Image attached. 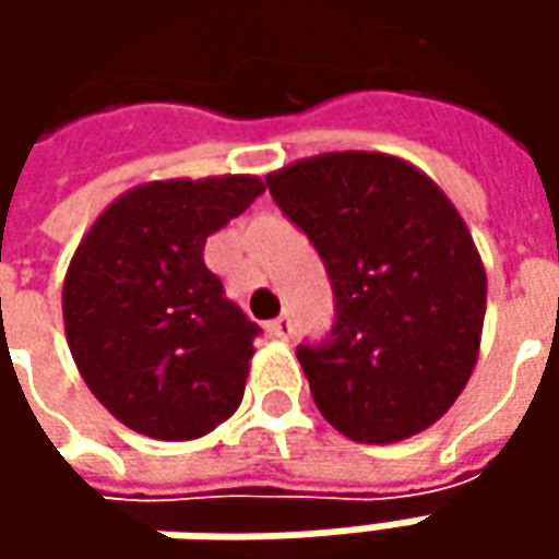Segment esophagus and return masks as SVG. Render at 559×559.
<instances>
[{
	"instance_id": "1",
	"label": "esophagus",
	"mask_w": 559,
	"mask_h": 559,
	"mask_svg": "<svg viewBox=\"0 0 559 559\" xmlns=\"http://www.w3.org/2000/svg\"><path fill=\"white\" fill-rule=\"evenodd\" d=\"M267 333L273 335V338H289L292 323L286 320V317H276V320H270L267 323Z\"/></svg>"
}]
</instances>
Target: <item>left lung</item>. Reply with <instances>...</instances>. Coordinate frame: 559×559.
Returning <instances> with one entry per match:
<instances>
[{
    "label": "left lung",
    "instance_id": "1",
    "mask_svg": "<svg viewBox=\"0 0 559 559\" xmlns=\"http://www.w3.org/2000/svg\"><path fill=\"white\" fill-rule=\"evenodd\" d=\"M267 186L333 283V333L295 352L320 414L352 441L423 432L457 401L483 342L485 267L457 207L382 152L301 158Z\"/></svg>",
    "mask_w": 559,
    "mask_h": 559
}]
</instances>
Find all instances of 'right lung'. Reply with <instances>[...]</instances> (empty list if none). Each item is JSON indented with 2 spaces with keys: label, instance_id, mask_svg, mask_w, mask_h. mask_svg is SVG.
I'll use <instances>...</instances> for the list:
<instances>
[{
  "label": "right lung",
  "instance_id": "1",
  "mask_svg": "<svg viewBox=\"0 0 559 559\" xmlns=\"http://www.w3.org/2000/svg\"><path fill=\"white\" fill-rule=\"evenodd\" d=\"M261 192L251 174L152 180L80 239L61 289L64 335L83 382L127 429L192 441L242 404L258 323L204 267V242Z\"/></svg>",
  "mask_w": 559,
  "mask_h": 559
}]
</instances>
